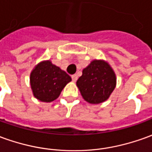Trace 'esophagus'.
<instances>
[{"label":"esophagus","instance_id":"34e87169","mask_svg":"<svg viewBox=\"0 0 152 152\" xmlns=\"http://www.w3.org/2000/svg\"><path fill=\"white\" fill-rule=\"evenodd\" d=\"M72 80H73V81H76V80H77V79H78V76H77L76 74H75V75H72Z\"/></svg>","mask_w":152,"mask_h":152}]
</instances>
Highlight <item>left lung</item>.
Segmentation results:
<instances>
[{
    "mask_svg": "<svg viewBox=\"0 0 152 152\" xmlns=\"http://www.w3.org/2000/svg\"><path fill=\"white\" fill-rule=\"evenodd\" d=\"M76 86L86 102L100 104L108 100L115 88V73L107 61L95 59L83 69Z\"/></svg>",
    "mask_w": 152,
    "mask_h": 152,
    "instance_id": "obj_1",
    "label": "left lung"
}]
</instances>
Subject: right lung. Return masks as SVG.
<instances>
[{
    "label": "right lung",
    "mask_w": 152,
    "mask_h": 152,
    "mask_svg": "<svg viewBox=\"0 0 152 152\" xmlns=\"http://www.w3.org/2000/svg\"><path fill=\"white\" fill-rule=\"evenodd\" d=\"M71 80V76L50 60L38 63L30 74L33 96L42 102H51L57 99Z\"/></svg>",
    "instance_id": "add662e5"
}]
</instances>
